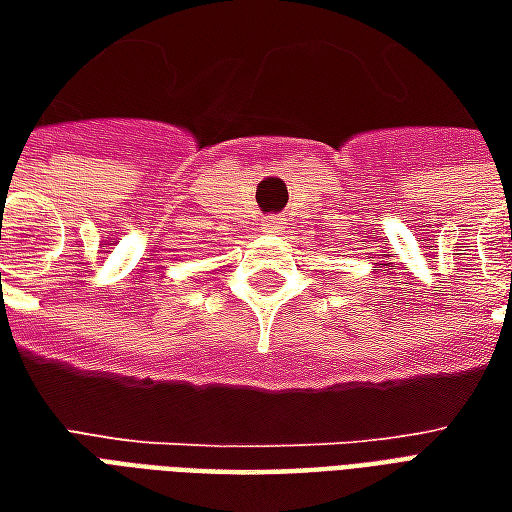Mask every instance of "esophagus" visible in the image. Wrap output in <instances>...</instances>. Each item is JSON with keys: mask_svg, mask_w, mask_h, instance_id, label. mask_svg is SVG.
<instances>
[{"mask_svg": "<svg viewBox=\"0 0 512 512\" xmlns=\"http://www.w3.org/2000/svg\"><path fill=\"white\" fill-rule=\"evenodd\" d=\"M282 227H285V222H282L279 216H266V219H263V230H266V233H282Z\"/></svg>", "mask_w": 512, "mask_h": 512, "instance_id": "esophagus-1", "label": "esophagus"}]
</instances>
